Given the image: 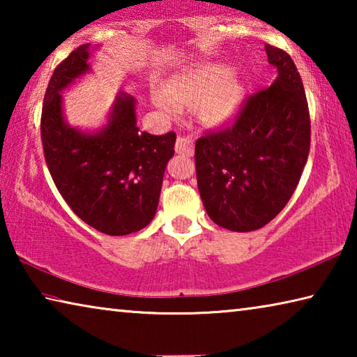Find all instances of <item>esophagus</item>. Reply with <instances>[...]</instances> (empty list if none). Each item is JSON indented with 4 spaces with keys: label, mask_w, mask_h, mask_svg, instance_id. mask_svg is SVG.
I'll use <instances>...</instances> for the list:
<instances>
[{
    "label": "esophagus",
    "mask_w": 357,
    "mask_h": 357,
    "mask_svg": "<svg viewBox=\"0 0 357 357\" xmlns=\"http://www.w3.org/2000/svg\"><path fill=\"white\" fill-rule=\"evenodd\" d=\"M174 149H176L178 154L192 155L193 154V140L189 137H179L176 144H174Z\"/></svg>",
    "instance_id": "esophagus-1"
}]
</instances>
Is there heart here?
I'll return each instance as SVG.
<instances>
[{"instance_id": "1", "label": "heart", "mask_w": 357, "mask_h": 357, "mask_svg": "<svg viewBox=\"0 0 357 357\" xmlns=\"http://www.w3.org/2000/svg\"><path fill=\"white\" fill-rule=\"evenodd\" d=\"M243 94V84L233 72L222 64H208L174 77L165 89H154L153 98L157 107L173 116L183 107L200 104L204 118L220 123L233 116Z\"/></svg>"}]
</instances>
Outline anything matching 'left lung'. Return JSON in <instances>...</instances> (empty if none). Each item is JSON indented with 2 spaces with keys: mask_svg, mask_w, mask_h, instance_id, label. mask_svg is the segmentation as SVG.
<instances>
[{
  "mask_svg": "<svg viewBox=\"0 0 357 357\" xmlns=\"http://www.w3.org/2000/svg\"><path fill=\"white\" fill-rule=\"evenodd\" d=\"M279 77L243 100L233 124L195 143L197 183L208 215L231 231L264 227L285 208L310 151V114L291 56L266 44Z\"/></svg>",
  "mask_w": 357,
  "mask_h": 357,
  "instance_id": "obj_1",
  "label": "left lung"
}]
</instances>
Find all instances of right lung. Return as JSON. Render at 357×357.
Here are the masks:
<instances>
[{"instance_id":"right-lung-1","label":"right lung","mask_w":357,"mask_h":357,"mask_svg":"<svg viewBox=\"0 0 357 357\" xmlns=\"http://www.w3.org/2000/svg\"><path fill=\"white\" fill-rule=\"evenodd\" d=\"M89 44L75 48L48 82L40 138L53 183L69 208L100 233L124 236L154 219L176 134L151 135L137 128L135 99L119 93L110 121L98 134L66 124L61 93L89 70Z\"/></svg>"}]
</instances>
